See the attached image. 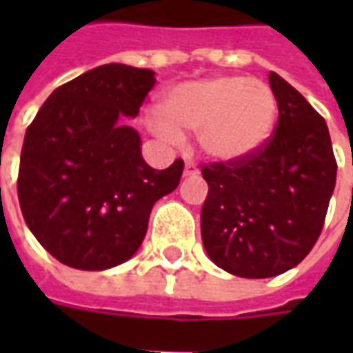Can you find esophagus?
I'll use <instances>...</instances> for the list:
<instances>
[{
  "instance_id": "obj_1",
  "label": "esophagus",
  "mask_w": 353,
  "mask_h": 353,
  "mask_svg": "<svg viewBox=\"0 0 353 353\" xmlns=\"http://www.w3.org/2000/svg\"><path fill=\"white\" fill-rule=\"evenodd\" d=\"M200 174V170L199 166L194 164V162H185V172H183V176L185 177H191V176H199Z\"/></svg>"
}]
</instances>
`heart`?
I'll list each match as a JSON object with an SVG mask.
<instances>
[{"instance_id": "obj_1", "label": "heart", "mask_w": 353, "mask_h": 353, "mask_svg": "<svg viewBox=\"0 0 353 353\" xmlns=\"http://www.w3.org/2000/svg\"><path fill=\"white\" fill-rule=\"evenodd\" d=\"M278 100L263 81L242 75L185 83L166 94L164 108L147 111V126L166 143L196 132L212 161H242L265 145L276 124Z\"/></svg>"}]
</instances>
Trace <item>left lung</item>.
Wrapping results in <instances>:
<instances>
[{"mask_svg":"<svg viewBox=\"0 0 353 353\" xmlns=\"http://www.w3.org/2000/svg\"><path fill=\"white\" fill-rule=\"evenodd\" d=\"M268 83L278 100L268 141L242 161L202 166V242L215 265L242 278L278 276L310 253L336 181L323 117L278 73Z\"/></svg>","mask_w":353,"mask_h":353,"instance_id":"1","label":"left lung"}]
</instances>
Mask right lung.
Segmentation results:
<instances>
[{
  "label": "right lung",
  "instance_id": "obj_1",
  "mask_svg": "<svg viewBox=\"0 0 353 353\" xmlns=\"http://www.w3.org/2000/svg\"><path fill=\"white\" fill-rule=\"evenodd\" d=\"M143 68L105 64L58 87L28 126L19 202L37 242L64 265L105 270L128 261L147 232L154 202L176 189L177 159L153 170L124 117L154 87Z\"/></svg>",
  "mask_w": 353,
  "mask_h": 353
}]
</instances>
